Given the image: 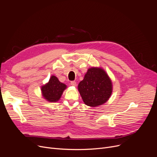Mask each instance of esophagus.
<instances>
[{"mask_svg": "<svg viewBox=\"0 0 157 157\" xmlns=\"http://www.w3.org/2000/svg\"><path fill=\"white\" fill-rule=\"evenodd\" d=\"M71 85H72V86H76V81H71Z\"/></svg>", "mask_w": 157, "mask_h": 157, "instance_id": "obj_1", "label": "esophagus"}]
</instances>
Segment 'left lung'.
Returning a JSON list of instances; mask_svg holds the SVG:
<instances>
[{
	"label": "left lung",
	"mask_w": 157,
	"mask_h": 157,
	"mask_svg": "<svg viewBox=\"0 0 157 157\" xmlns=\"http://www.w3.org/2000/svg\"><path fill=\"white\" fill-rule=\"evenodd\" d=\"M78 90L85 104L96 107L107 102L112 93V83L101 68L88 69L84 79L78 85Z\"/></svg>",
	"instance_id": "8db88e82"
}]
</instances>
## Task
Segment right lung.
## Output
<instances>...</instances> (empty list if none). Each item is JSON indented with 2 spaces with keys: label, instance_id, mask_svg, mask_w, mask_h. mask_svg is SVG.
I'll return each instance as SVG.
<instances>
[{
  "label": "right lung",
  "instance_id": "1",
  "mask_svg": "<svg viewBox=\"0 0 157 157\" xmlns=\"http://www.w3.org/2000/svg\"><path fill=\"white\" fill-rule=\"evenodd\" d=\"M66 85L59 81L56 77L52 76L48 83L41 88L43 95L49 102H56L60 99Z\"/></svg>",
  "mask_w": 157,
  "mask_h": 157
}]
</instances>
